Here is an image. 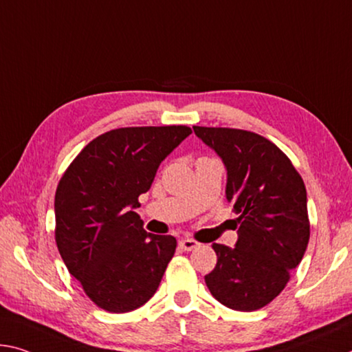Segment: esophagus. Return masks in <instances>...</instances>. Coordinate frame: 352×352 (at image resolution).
<instances>
[{"mask_svg": "<svg viewBox=\"0 0 352 352\" xmlns=\"http://www.w3.org/2000/svg\"><path fill=\"white\" fill-rule=\"evenodd\" d=\"M180 248L183 249V250H192V249H196V248H199V243L196 241V239H191V238H183V239H180Z\"/></svg>", "mask_w": 352, "mask_h": 352, "instance_id": "esophagus-1", "label": "esophagus"}]
</instances>
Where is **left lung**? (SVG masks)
I'll list each match as a JSON object with an SVG mask.
<instances>
[{
  "label": "left lung",
  "instance_id": "1",
  "mask_svg": "<svg viewBox=\"0 0 352 352\" xmlns=\"http://www.w3.org/2000/svg\"><path fill=\"white\" fill-rule=\"evenodd\" d=\"M227 167V200L238 214V241L213 244L217 263L205 283L228 309L258 310L276 299L310 238L302 177L270 139L238 128L192 126Z\"/></svg>",
  "mask_w": 352,
  "mask_h": 352
}]
</instances>
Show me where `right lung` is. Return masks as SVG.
Returning a JSON list of instances; mask_svg holds the SVG:
<instances>
[{
    "label": "right lung",
    "instance_id": "right-lung-1",
    "mask_svg": "<svg viewBox=\"0 0 352 352\" xmlns=\"http://www.w3.org/2000/svg\"><path fill=\"white\" fill-rule=\"evenodd\" d=\"M186 125L126 126L92 139L60 177L54 239L87 298L111 314L144 305L160 287L177 239L144 230L133 211Z\"/></svg>",
    "mask_w": 352,
    "mask_h": 352
}]
</instances>
